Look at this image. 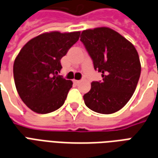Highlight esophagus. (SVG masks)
I'll return each mask as SVG.
<instances>
[{"label": "esophagus", "mask_w": 158, "mask_h": 158, "mask_svg": "<svg viewBox=\"0 0 158 158\" xmlns=\"http://www.w3.org/2000/svg\"><path fill=\"white\" fill-rule=\"evenodd\" d=\"M74 81L75 83H77H77H79V82H80L81 81H79V80H74V81Z\"/></svg>", "instance_id": "34e87169"}]
</instances>
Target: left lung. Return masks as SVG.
Listing matches in <instances>:
<instances>
[{"mask_svg": "<svg viewBox=\"0 0 158 158\" xmlns=\"http://www.w3.org/2000/svg\"><path fill=\"white\" fill-rule=\"evenodd\" d=\"M81 41L93 60L102 81H93L84 94L87 108L109 114L118 111L133 95L140 75V62L134 45L109 27L82 31Z\"/></svg>", "mask_w": 158, "mask_h": 158, "instance_id": "left-lung-1", "label": "left lung"}]
</instances>
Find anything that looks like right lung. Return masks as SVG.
<instances>
[{"label": "right lung", "instance_id": "right-lung-1", "mask_svg": "<svg viewBox=\"0 0 158 158\" xmlns=\"http://www.w3.org/2000/svg\"><path fill=\"white\" fill-rule=\"evenodd\" d=\"M80 32L42 33L22 48L13 65L16 88L21 99L38 114L60 109L72 81L60 76V60L77 42Z\"/></svg>", "mask_w": 158, "mask_h": 158}]
</instances>
